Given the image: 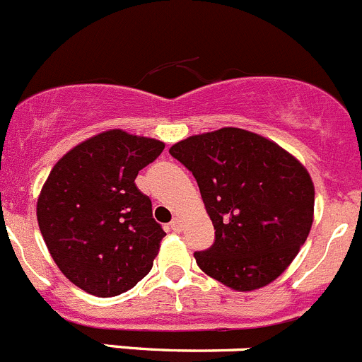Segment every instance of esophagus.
<instances>
[{"mask_svg": "<svg viewBox=\"0 0 362 362\" xmlns=\"http://www.w3.org/2000/svg\"><path fill=\"white\" fill-rule=\"evenodd\" d=\"M171 230H173V231H180L182 230L180 217H175V219L171 221Z\"/></svg>", "mask_w": 362, "mask_h": 362, "instance_id": "esophagus-1", "label": "esophagus"}]
</instances>
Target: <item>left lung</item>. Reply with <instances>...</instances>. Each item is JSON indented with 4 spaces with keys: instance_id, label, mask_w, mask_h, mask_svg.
Here are the masks:
<instances>
[{
    "instance_id": "1",
    "label": "left lung",
    "mask_w": 362,
    "mask_h": 362,
    "mask_svg": "<svg viewBox=\"0 0 362 362\" xmlns=\"http://www.w3.org/2000/svg\"><path fill=\"white\" fill-rule=\"evenodd\" d=\"M170 153L198 182L216 240L196 251L199 269L237 292L281 276L313 224L306 168L274 141L237 127L191 136Z\"/></svg>"
}]
</instances>
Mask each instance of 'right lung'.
<instances>
[{"mask_svg":"<svg viewBox=\"0 0 362 362\" xmlns=\"http://www.w3.org/2000/svg\"><path fill=\"white\" fill-rule=\"evenodd\" d=\"M164 143L113 129L66 152L37 202L45 245L65 278L97 297L138 285L153 265L164 230L136 187Z\"/></svg>","mask_w":362,"mask_h":362,"instance_id":"add662e5","label":"right lung"}]
</instances>
